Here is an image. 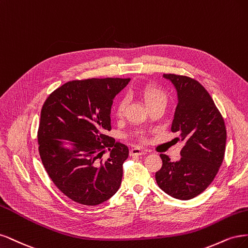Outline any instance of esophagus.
I'll list each match as a JSON object with an SVG mask.
<instances>
[{"label": "esophagus", "mask_w": 248, "mask_h": 248, "mask_svg": "<svg viewBox=\"0 0 248 248\" xmlns=\"http://www.w3.org/2000/svg\"><path fill=\"white\" fill-rule=\"evenodd\" d=\"M146 151L144 149H141L139 147H135L133 149H131L130 151V155L133 156V155H145Z\"/></svg>", "instance_id": "1"}]
</instances>
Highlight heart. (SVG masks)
I'll list each match as a JSON object with an SVG mask.
<instances>
[{"label": "heart", "instance_id": "heart-1", "mask_svg": "<svg viewBox=\"0 0 248 248\" xmlns=\"http://www.w3.org/2000/svg\"><path fill=\"white\" fill-rule=\"evenodd\" d=\"M140 94L144 101L145 105L149 108L153 105H155L157 103H161V102H165L166 103V94L165 93L159 90L158 87L154 86V85H147L145 87H143V89L140 91ZM125 100L124 98L119 99L116 106H115V114L116 116L121 117L123 116L124 112V108H125Z\"/></svg>", "mask_w": 248, "mask_h": 248}]
</instances>
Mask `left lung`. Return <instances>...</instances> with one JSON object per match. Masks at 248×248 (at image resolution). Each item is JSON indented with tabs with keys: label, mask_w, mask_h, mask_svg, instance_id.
I'll return each instance as SVG.
<instances>
[{
	"label": "left lung",
	"mask_w": 248,
	"mask_h": 248,
	"mask_svg": "<svg viewBox=\"0 0 248 248\" xmlns=\"http://www.w3.org/2000/svg\"><path fill=\"white\" fill-rule=\"evenodd\" d=\"M163 77L177 93L171 131L185 145L176 162L161 155L163 166L155 180L166 194L189 200L208 187L218 172L226 150V125L210 94L197 80L175 74Z\"/></svg>",
	"instance_id": "8db88e82"
}]
</instances>
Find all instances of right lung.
Segmentation results:
<instances>
[{
    "mask_svg": "<svg viewBox=\"0 0 248 248\" xmlns=\"http://www.w3.org/2000/svg\"><path fill=\"white\" fill-rule=\"evenodd\" d=\"M131 79L69 81L55 90L41 110L39 154L45 170L62 193L74 202L94 206L119 189L129 148L106 135L111 130L115 95ZM109 157L100 159L106 148ZM110 150V149H109Z\"/></svg>",
    "mask_w": 248,
    "mask_h": 248,
    "instance_id": "add662e5",
    "label": "right lung"
}]
</instances>
